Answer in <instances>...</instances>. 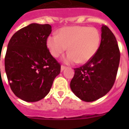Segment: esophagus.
I'll list each match as a JSON object with an SVG mask.
<instances>
[{
  "instance_id": "34e87169",
  "label": "esophagus",
  "mask_w": 129,
  "mask_h": 129,
  "mask_svg": "<svg viewBox=\"0 0 129 129\" xmlns=\"http://www.w3.org/2000/svg\"><path fill=\"white\" fill-rule=\"evenodd\" d=\"M66 68H67V67H64V66H63V65H61V72H62V71H63V70H64V69H65Z\"/></svg>"
}]
</instances>
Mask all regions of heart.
I'll list each match as a JSON object with an SVG mask.
<instances>
[{"instance_id": "1", "label": "heart", "mask_w": 129, "mask_h": 129, "mask_svg": "<svg viewBox=\"0 0 129 129\" xmlns=\"http://www.w3.org/2000/svg\"><path fill=\"white\" fill-rule=\"evenodd\" d=\"M101 41L100 31L94 27L85 26H67L59 29L57 35L46 39V46L52 56L57 58L67 50L64 58L67 64L90 61L98 50Z\"/></svg>"}]
</instances>
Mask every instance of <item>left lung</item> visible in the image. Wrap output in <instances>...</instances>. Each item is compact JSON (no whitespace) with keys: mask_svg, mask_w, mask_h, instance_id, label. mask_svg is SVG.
I'll list each match as a JSON object with an SVG mask.
<instances>
[{"mask_svg":"<svg viewBox=\"0 0 129 129\" xmlns=\"http://www.w3.org/2000/svg\"><path fill=\"white\" fill-rule=\"evenodd\" d=\"M120 60L117 41L107 26L101 27L100 46L94 56L79 68L70 82L74 94L81 100L92 102L108 93L116 80Z\"/></svg>","mask_w":129,"mask_h":129,"instance_id":"8db88e82","label":"left lung"}]
</instances>
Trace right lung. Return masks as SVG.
Segmentation results:
<instances>
[{
	"label": "right lung",
	"instance_id": "add662e5",
	"mask_svg": "<svg viewBox=\"0 0 129 129\" xmlns=\"http://www.w3.org/2000/svg\"><path fill=\"white\" fill-rule=\"evenodd\" d=\"M50 24L32 23L17 31L9 41L5 70L11 90L19 98L35 102L49 93L61 65L46 46Z\"/></svg>",
	"mask_w": 129,
	"mask_h": 129
}]
</instances>
